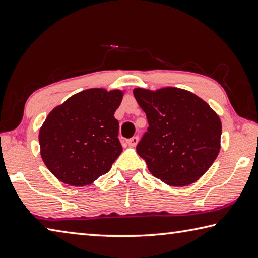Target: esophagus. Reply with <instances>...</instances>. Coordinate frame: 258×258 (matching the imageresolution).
Listing matches in <instances>:
<instances>
[{"label":"esophagus","mask_w":258,"mask_h":258,"mask_svg":"<svg viewBox=\"0 0 258 258\" xmlns=\"http://www.w3.org/2000/svg\"><path fill=\"white\" fill-rule=\"evenodd\" d=\"M126 143H128L129 146H133V147L136 146L137 143H138V137L137 136H134L132 138H129L128 141H126Z\"/></svg>","instance_id":"1"}]
</instances>
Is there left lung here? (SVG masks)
Instances as JSON below:
<instances>
[{
    "instance_id": "left-lung-1",
    "label": "left lung",
    "mask_w": 258,
    "mask_h": 258,
    "mask_svg": "<svg viewBox=\"0 0 258 258\" xmlns=\"http://www.w3.org/2000/svg\"><path fill=\"white\" fill-rule=\"evenodd\" d=\"M134 96L148 121L136 150L150 172L170 186L195 182L220 152L218 114L202 98L180 88H136Z\"/></svg>"
}]
</instances>
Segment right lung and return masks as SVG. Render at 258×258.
<instances>
[{"mask_svg": "<svg viewBox=\"0 0 258 258\" xmlns=\"http://www.w3.org/2000/svg\"><path fill=\"white\" fill-rule=\"evenodd\" d=\"M122 96L117 89H87L47 115L39 130L40 155L60 181L87 186L110 171L122 152L114 117Z\"/></svg>", "mask_w": 258, "mask_h": 258, "instance_id": "add662e5", "label": "right lung"}]
</instances>
